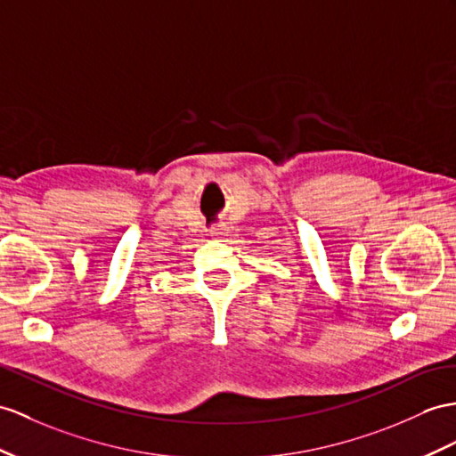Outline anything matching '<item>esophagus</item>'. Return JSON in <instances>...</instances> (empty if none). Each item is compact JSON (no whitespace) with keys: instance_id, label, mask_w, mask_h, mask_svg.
<instances>
[{"instance_id":"1","label":"esophagus","mask_w":456,"mask_h":456,"mask_svg":"<svg viewBox=\"0 0 456 456\" xmlns=\"http://www.w3.org/2000/svg\"><path fill=\"white\" fill-rule=\"evenodd\" d=\"M208 232H210V236H224L228 230H226L224 224H215Z\"/></svg>"}]
</instances>
